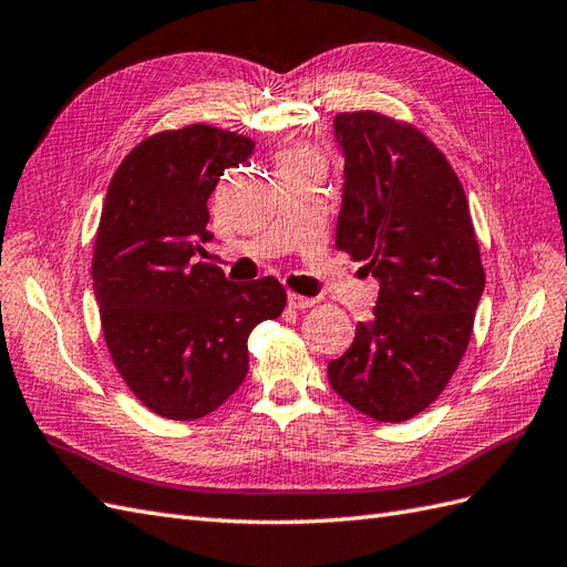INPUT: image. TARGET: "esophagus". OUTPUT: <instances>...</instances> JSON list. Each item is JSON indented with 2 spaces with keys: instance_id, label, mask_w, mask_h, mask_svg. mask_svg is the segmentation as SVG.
<instances>
[{
  "instance_id": "34e87169",
  "label": "esophagus",
  "mask_w": 567,
  "mask_h": 567,
  "mask_svg": "<svg viewBox=\"0 0 567 567\" xmlns=\"http://www.w3.org/2000/svg\"><path fill=\"white\" fill-rule=\"evenodd\" d=\"M287 301H289V307L292 309H309V307H313L316 303V299L313 297H303V295H297V292H289L287 295Z\"/></svg>"
}]
</instances>
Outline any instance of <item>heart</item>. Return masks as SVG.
Segmentation results:
<instances>
[{"label":"heart","instance_id":"1","mask_svg":"<svg viewBox=\"0 0 567 567\" xmlns=\"http://www.w3.org/2000/svg\"><path fill=\"white\" fill-rule=\"evenodd\" d=\"M301 157H313V153L307 148H299V145H292V148H285L280 153V165L289 163V159H301Z\"/></svg>","mask_w":567,"mask_h":567}]
</instances>
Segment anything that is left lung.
Masks as SVG:
<instances>
[{"label":"left lung","instance_id":"8db88e82","mask_svg":"<svg viewBox=\"0 0 567 567\" xmlns=\"http://www.w3.org/2000/svg\"><path fill=\"white\" fill-rule=\"evenodd\" d=\"M344 155L336 246L381 282L369 323L328 364L336 393L375 422H404L439 398L467 350L486 275L467 196L414 124L340 112Z\"/></svg>","mask_w":567,"mask_h":567}]
</instances>
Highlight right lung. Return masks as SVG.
Masks as SVG:
<instances>
[{
  "mask_svg": "<svg viewBox=\"0 0 567 567\" xmlns=\"http://www.w3.org/2000/svg\"><path fill=\"white\" fill-rule=\"evenodd\" d=\"M254 141L210 124L153 134L110 182L93 249V292L110 357L151 412L194 422L215 412L249 371L251 330L287 303L275 278L235 285L198 260L208 198Z\"/></svg>",
  "mask_w": 567,
  "mask_h": 567,
  "instance_id": "right-lung-1",
  "label": "right lung"
}]
</instances>
